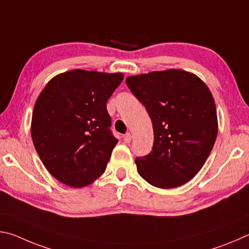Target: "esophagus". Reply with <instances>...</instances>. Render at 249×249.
<instances>
[{
    "mask_svg": "<svg viewBox=\"0 0 249 249\" xmlns=\"http://www.w3.org/2000/svg\"><path fill=\"white\" fill-rule=\"evenodd\" d=\"M130 141H132V134L130 133H127L124 135V142H126V144H128V142H130Z\"/></svg>",
    "mask_w": 249,
    "mask_h": 249,
    "instance_id": "esophagus-1",
    "label": "esophagus"
}]
</instances>
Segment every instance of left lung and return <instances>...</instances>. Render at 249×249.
<instances>
[{
  "label": "left lung",
  "mask_w": 249,
  "mask_h": 249,
  "mask_svg": "<svg viewBox=\"0 0 249 249\" xmlns=\"http://www.w3.org/2000/svg\"><path fill=\"white\" fill-rule=\"evenodd\" d=\"M126 83L145 105L154 129L151 153L135 160L138 174L160 189L187 183L203 167L218 132L208 86L181 69L129 75Z\"/></svg>",
  "instance_id": "1"
}]
</instances>
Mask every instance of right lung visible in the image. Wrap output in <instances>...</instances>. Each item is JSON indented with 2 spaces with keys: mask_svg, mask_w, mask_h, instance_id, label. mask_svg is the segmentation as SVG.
Instances as JSON below:
<instances>
[{
  "mask_svg": "<svg viewBox=\"0 0 249 249\" xmlns=\"http://www.w3.org/2000/svg\"><path fill=\"white\" fill-rule=\"evenodd\" d=\"M124 74L73 69L54 75L34 107L32 140L46 169L72 188L103 174L117 144L107 102Z\"/></svg>",
  "mask_w": 249,
  "mask_h": 249,
  "instance_id": "right-lung-1",
  "label": "right lung"
}]
</instances>
